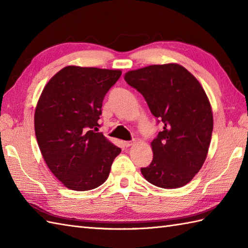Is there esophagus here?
Wrapping results in <instances>:
<instances>
[{"instance_id":"34e87169","label":"esophagus","mask_w":248,"mask_h":248,"mask_svg":"<svg viewBox=\"0 0 248 248\" xmlns=\"http://www.w3.org/2000/svg\"><path fill=\"white\" fill-rule=\"evenodd\" d=\"M133 145V141H124V147H130V146H132Z\"/></svg>"}]
</instances>
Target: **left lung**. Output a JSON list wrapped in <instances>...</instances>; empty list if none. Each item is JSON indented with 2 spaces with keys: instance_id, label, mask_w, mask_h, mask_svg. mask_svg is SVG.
I'll return each instance as SVG.
<instances>
[{
  "instance_id": "left-lung-1",
  "label": "left lung",
  "mask_w": 248,
  "mask_h": 248,
  "mask_svg": "<svg viewBox=\"0 0 248 248\" xmlns=\"http://www.w3.org/2000/svg\"><path fill=\"white\" fill-rule=\"evenodd\" d=\"M124 80L143 94L156 123L154 159L140 168L146 180L163 188L186 186L202 168L213 131L211 105L202 86L178 64L152 65L129 71Z\"/></svg>"
}]
</instances>
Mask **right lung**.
Wrapping results in <instances>:
<instances>
[{
	"label": "right lung",
	"mask_w": 248,
	"mask_h": 248,
	"mask_svg": "<svg viewBox=\"0 0 248 248\" xmlns=\"http://www.w3.org/2000/svg\"><path fill=\"white\" fill-rule=\"evenodd\" d=\"M120 76V70L68 66L41 93L34 118L37 143L46 164L68 188L101 186L120 154L97 132L104 96Z\"/></svg>",
	"instance_id": "add662e5"
}]
</instances>
